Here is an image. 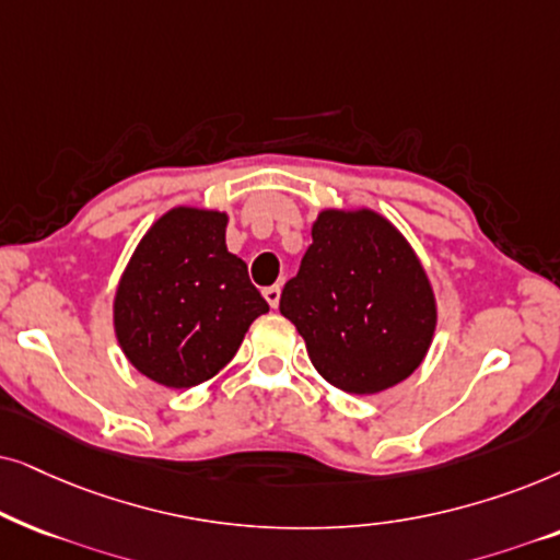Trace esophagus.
Listing matches in <instances>:
<instances>
[{"label":"esophagus","mask_w":560,"mask_h":560,"mask_svg":"<svg viewBox=\"0 0 560 560\" xmlns=\"http://www.w3.org/2000/svg\"><path fill=\"white\" fill-rule=\"evenodd\" d=\"M264 296H266L268 307L276 310V307H279V300H281V287H266Z\"/></svg>","instance_id":"obj_1"}]
</instances>
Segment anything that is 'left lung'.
Here are the masks:
<instances>
[{"label": "left lung", "mask_w": 560, "mask_h": 560, "mask_svg": "<svg viewBox=\"0 0 560 560\" xmlns=\"http://www.w3.org/2000/svg\"><path fill=\"white\" fill-rule=\"evenodd\" d=\"M279 310L307 342L317 374L348 394H378L412 376L438 325L412 245L366 207L317 214Z\"/></svg>", "instance_id": "obj_1"}]
</instances>
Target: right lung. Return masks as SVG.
<instances>
[{
	"label": "right lung",
	"mask_w": 560,
	"mask_h": 560,
	"mask_svg": "<svg viewBox=\"0 0 560 560\" xmlns=\"http://www.w3.org/2000/svg\"><path fill=\"white\" fill-rule=\"evenodd\" d=\"M228 214L174 207L138 243L115 292V335L140 374L189 389L233 361L268 304L225 245Z\"/></svg>",
	"instance_id": "right-lung-1"
}]
</instances>
